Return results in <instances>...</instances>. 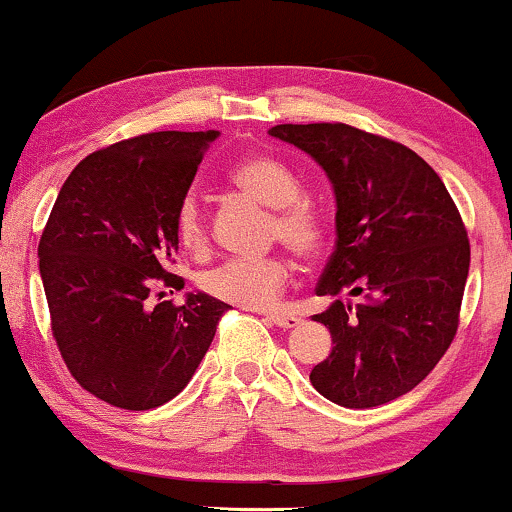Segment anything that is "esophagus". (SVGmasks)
<instances>
[{
	"instance_id": "esophagus-1",
	"label": "esophagus",
	"mask_w": 512,
	"mask_h": 512,
	"mask_svg": "<svg viewBox=\"0 0 512 512\" xmlns=\"http://www.w3.org/2000/svg\"><path fill=\"white\" fill-rule=\"evenodd\" d=\"M268 320L273 325H277V327H296V325H301V318H299V315H294V313H273V315H268Z\"/></svg>"
}]
</instances>
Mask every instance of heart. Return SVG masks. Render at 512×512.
Returning <instances> with one entry per match:
<instances>
[{
    "label": "heart",
    "mask_w": 512,
    "mask_h": 512,
    "mask_svg": "<svg viewBox=\"0 0 512 512\" xmlns=\"http://www.w3.org/2000/svg\"><path fill=\"white\" fill-rule=\"evenodd\" d=\"M237 189L273 208L270 237L280 239L294 254L313 256L325 242L323 213L301 197V185L285 163L266 154L246 156L230 170ZM175 235L182 249L201 254L206 249V223L199 201L187 197L175 216ZM289 280V266L282 256L235 258L204 277V289L220 301L242 308H273Z\"/></svg>",
    "instance_id": "heart-1"
}]
</instances>
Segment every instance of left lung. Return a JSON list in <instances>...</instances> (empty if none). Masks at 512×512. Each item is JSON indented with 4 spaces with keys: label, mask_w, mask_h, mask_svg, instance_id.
<instances>
[{
    "label": "left lung",
    "mask_w": 512,
    "mask_h": 512,
    "mask_svg": "<svg viewBox=\"0 0 512 512\" xmlns=\"http://www.w3.org/2000/svg\"><path fill=\"white\" fill-rule=\"evenodd\" d=\"M306 151L337 199V244L313 320L332 351L311 384L344 408H375L418 387L449 349L470 270V242L449 189L413 149L346 123L275 125ZM358 295L356 305L341 294Z\"/></svg>",
    "instance_id": "obj_1"
}]
</instances>
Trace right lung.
<instances>
[{"mask_svg": "<svg viewBox=\"0 0 512 512\" xmlns=\"http://www.w3.org/2000/svg\"><path fill=\"white\" fill-rule=\"evenodd\" d=\"M216 137L163 130L94 151L63 182L40 237L56 346L80 387L116 408L178 396L230 308L204 292L161 301L163 287H185L170 273L175 216Z\"/></svg>", "mask_w": 512, "mask_h": 512, "instance_id": "right-lung-1", "label": "right lung"}]
</instances>
